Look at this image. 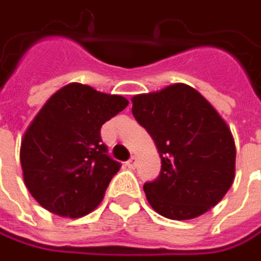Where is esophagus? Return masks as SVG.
<instances>
[{"label":"esophagus","mask_w":261,"mask_h":261,"mask_svg":"<svg viewBox=\"0 0 261 261\" xmlns=\"http://www.w3.org/2000/svg\"><path fill=\"white\" fill-rule=\"evenodd\" d=\"M136 164H137V158L136 156H133V158H130L128 161H127V166L130 168V169H134V166H136Z\"/></svg>","instance_id":"34e87169"}]
</instances>
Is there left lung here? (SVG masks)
Returning <instances> with one entry per match:
<instances>
[{"label":"left lung","instance_id":"obj_1","mask_svg":"<svg viewBox=\"0 0 261 261\" xmlns=\"http://www.w3.org/2000/svg\"><path fill=\"white\" fill-rule=\"evenodd\" d=\"M133 115L161 156V174L144 184L154 212L188 221L215 207L235 178V142L219 112L184 83L131 97Z\"/></svg>","mask_w":261,"mask_h":261}]
</instances>
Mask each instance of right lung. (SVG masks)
<instances>
[{
    "mask_svg": "<svg viewBox=\"0 0 261 261\" xmlns=\"http://www.w3.org/2000/svg\"><path fill=\"white\" fill-rule=\"evenodd\" d=\"M128 105L119 95L70 83L57 90L23 134L20 164L29 193L63 218H82L103 200L121 165L107 154L100 127Z\"/></svg>",
    "mask_w": 261,
    "mask_h": 261,
    "instance_id": "1",
    "label": "right lung"
}]
</instances>
